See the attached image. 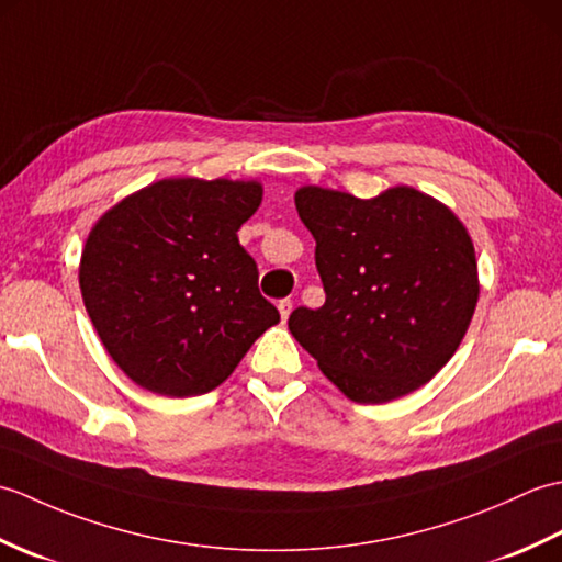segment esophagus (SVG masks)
Returning <instances> with one entry per match:
<instances>
[{
    "mask_svg": "<svg viewBox=\"0 0 562 562\" xmlns=\"http://www.w3.org/2000/svg\"><path fill=\"white\" fill-rule=\"evenodd\" d=\"M278 308H280V316H282V321H288V318H290V314H292V302H290V300H280Z\"/></svg>",
    "mask_w": 562,
    "mask_h": 562,
    "instance_id": "1",
    "label": "esophagus"
}]
</instances>
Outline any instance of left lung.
Masks as SVG:
<instances>
[{"label": "left lung", "mask_w": 562, "mask_h": 562, "mask_svg": "<svg viewBox=\"0 0 562 562\" xmlns=\"http://www.w3.org/2000/svg\"><path fill=\"white\" fill-rule=\"evenodd\" d=\"M294 205L316 238L326 302L288 326L355 403L427 384L457 352L479 304V262L463 222L432 195L393 186L376 198L302 186Z\"/></svg>", "instance_id": "1"}]
</instances>
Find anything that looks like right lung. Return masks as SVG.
I'll list each match as a JSON object with an SVG mask.
<instances>
[{"label": "right lung", "instance_id": "1", "mask_svg": "<svg viewBox=\"0 0 562 562\" xmlns=\"http://www.w3.org/2000/svg\"><path fill=\"white\" fill-rule=\"evenodd\" d=\"M258 181L164 178L93 224L79 288L113 362L169 398L217 389L280 314L236 232L260 207Z\"/></svg>", "mask_w": 562, "mask_h": 562}]
</instances>
